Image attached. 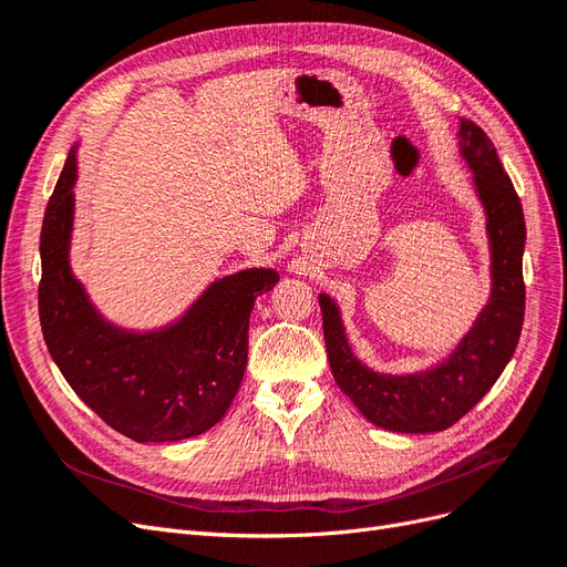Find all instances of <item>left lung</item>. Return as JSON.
I'll use <instances>...</instances> for the list:
<instances>
[{"label": "left lung", "instance_id": "obj_1", "mask_svg": "<svg viewBox=\"0 0 567 567\" xmlns=\"http://www.w3.org/2000/svg\"><path fill=\"white\" fill-rule=\"evenodd\" d=\"M458 153L473 173L489 241V298L468 333L437 364L414 373H383L352 352L340 307L319 293L323 340L333 379L362 416L392 433H440L485 398L516 352L523 315L525 217L520 198L489 136L473 120L458 123Z\"/></svg>", "mask_w": 567, "mask_h": 567}]
</instances>
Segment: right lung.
Listing matches in <instances>:
<instances>
[{"label": "right lung", "instance_id": "add662e5", "mask_svg": "<svg viewBox=\"0 0 567 567\" xmlns=\"http://www.w3.org/2000/svg\"><path fill=\"white\" fill-rule=\"evenodd\" d=\"M78 146L68 153L40 236V321L63 379L94 414L134 442H177L227 414L248 364L257 296L279 271L250 267L215 279L158 329H125L96 310L73 274Z\"/></svg>", "mask_w": 567, "mask_h": 567}]
</instances>
